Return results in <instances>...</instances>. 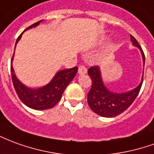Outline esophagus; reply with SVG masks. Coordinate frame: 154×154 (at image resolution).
<instances>
[{"mask_svg":"<svg viewBox=\"0 0 154 154\" xmlns=\"http://www.w3.org/2000/svg\"><path fill=\"white\" fill-rule=\"evenodd\" d=\"M78 72H79V74L87 73V68H86V66H83V65H80V66H78Z\"/></svg>","mask_w":154,"mask_h":154,"instance_id":"34e87169","label":"esophagus"}]
</instances>
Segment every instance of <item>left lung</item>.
I'll return each mask as SVG.
<instances>
[{
    "label": "left lung",
    "instance_id": "1",
    "mask_svg": "<svg viewBox=\"0 0 154 154\" xmlns=\"http://www.w3.org/2000/svg\"><path fill=\"white\" fill-rule=\"evenodd\" d=\"M130 38L133 45L140 49L143 62H145L144 53L139 43L132 35H130ZM88 73L92 79V87L88 93V105L95 113L105 118H113L127 110L136 99L143 82V76L141 83L133 90L124 93H114L105 88L98 66H91Z\"/></svg>",
    "mask_w": 154,
    "mask_h": 154
}]
</instances>
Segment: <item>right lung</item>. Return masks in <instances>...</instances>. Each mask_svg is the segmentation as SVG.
I'll return each mask as SVG.
<instances>
[{
  "label": "right lung",
  "instance_id": "obj_1",
  "mask_svg": "<svg viewBox=\"0 0 154 154\" xmlns=\"http://www.w3.org/2000/svg\"><path fill=\"white\" fill-rule=\"evenodd\" d=\"M41 21H42L31 25L25 31L35 27ZM21 36V34L18 36L16 44L18 42ZM77 69H78L77 66H74L69 69L62 70L56 74V76L51 81V82L46 85L45 87L38 89H31L21 84L20 81L16 77L14 73L13 67L11 65V79L18 97L25 105L35 110H46L55 107L61 99L62 93L67 87V85L69 84L70 82L76 76Z\"/></svg>",
  "mask_w": 154,
  "mask_h": 154
}]
</instances>
